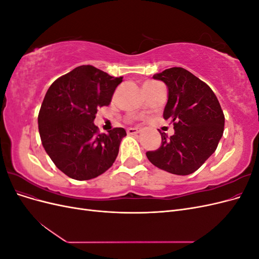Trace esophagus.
Wrapping results in <instances>:
<instances>
[{
    "label": "esophagus",
    "mask_w": 259,
    "mask_h": 259,
    "mask_svg": "<svg viewBox=\"0 0 259 259\" xmlns=\"http://www.w3.org/2000/svg\"><path fill=\"white\" fill-rule=\"evenodd\" d=\"M139 133V130L136 128V127H130L127 128V134L128 135H135V134H138Z\"/></svg>",
    "instance_id": "1"
}]
</instances>
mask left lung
<instances>
[{
	"mask_svg": "<svg viewBox=\"0 0 259 259\" xmlns=\"http://www.w3.org/2000/svg\"><path fill=\"white\" fill-rule=\"evenodd\" d=\"M165 83L167 103L163 116L173 122L175 133H161L162 144L146 153L154 166L176 175H189L213 154L221 140L225 115L210 90L188 70L174 67L153 75Z\"/></svg>",
	"mask_w": 259,
	"mask_h": 259,
	"instance_id": "1",
	"label": "left lung"
}]
</instances>
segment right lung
Here are the masks:
<instances>
[{
  "mask_svg": "<svg viewBox=\"0 0 259 259\" xmlns=\"http://www.w3.org/2000/svg\"><path fill=\"white\" fill-rule=\"evenodd\" d=\"M123 76L114 77L93 66H80L60 76L46 92L37 123L46 153L62 173L76 180L95 178L112 166L122 127L99 134L97 109L111 103Z\"/></svg>",
  "mask_w": 259,
  "mask_h": 259,
  "instance_id": "obj_1",
  "label": "right lung"
}]
</instances>
